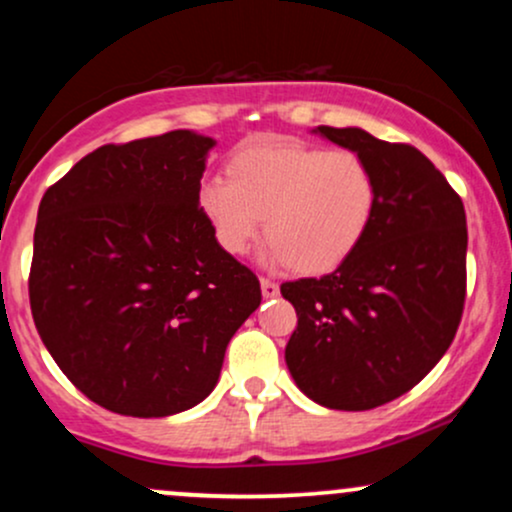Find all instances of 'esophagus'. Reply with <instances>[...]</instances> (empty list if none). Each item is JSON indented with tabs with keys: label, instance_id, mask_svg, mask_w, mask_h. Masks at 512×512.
<instances>
[{
	"label": "esophagus",
	"instance_id": "1",
	"mask_svg": "<svg viewBox=\"0 0 512 512\" xmlns=\"http://www.w3.org/2000/svg\"><path fill=\"white\" fill-rule=\"evenodd\" d=\"M260 286H262V296L264 298H274L279 296V284L272 279H260Z\"/></svg>",
	"mask_w": 512,
	"mask_h": 512
}]
</instances>
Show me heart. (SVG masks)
I'll return each instance as SVG.
<instances>
[{"label":"heart","instance_id":"b5f03b06","mask_svg":"<svg viewBox=\"0 0 512 512\" xmlns=\"http://www.w3.org/2000/svg\"><path fill=\"white\" fill-rule=\"evenodd\" d=\"M228 170L231 180L211 178L199 187V207L228 255H245L267 219L269 262L330 272L363 243L378 209L373 168L351 149L248 146Z\"/></svg>","mask_w":512,"mask_h":512}]
</instances>
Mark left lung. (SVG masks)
Wrapping results in <instances>:
<instances>
[{
  "instance_id": "1",
  "label": "left lung",
  "mask_w": 512,
  "mask_h": 512,
  "mask_svg": "<svg viewBox=\"0 0 512 512\" xmlns=\"http://www.w3.org/2000/svg\"><path fill=\"white\" fill-rule=\"evenodd\" d=\"M317 132L370 163L378 209L334 272L281 284L298 315L286 366L313 402L366 411L419 385L455 339L467 296V216L445 175L411 144L358 127Z\"/></svg>"
}]
</instances>
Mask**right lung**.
Here are the masks:
<instances>
[{"instance_id":"1","label":"right lung","mask_w":512,"mask_h":512,"mask_svg":"<svg viewBox=\"0 0 512 512\" xmlns=\"http://www.w3.org/2000/svg\"><path fill=\"white\" fill-rule=\"evenodd\" d=\"M211 146L187 129L105 144L40 202L35 330L76 390L115 414L156 419L202 402L262 301L199 207Z\"/></svg>"}]
</instances>
